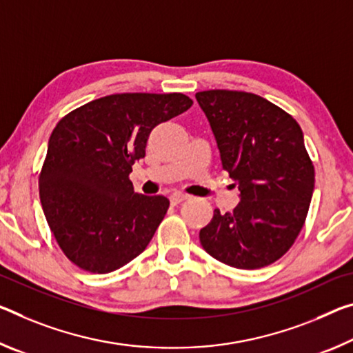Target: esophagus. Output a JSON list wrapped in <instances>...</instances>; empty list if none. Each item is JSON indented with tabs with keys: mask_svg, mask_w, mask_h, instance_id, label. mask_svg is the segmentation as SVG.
<instances>
[{
	"mask_svg": "<svg viewBox=\"0 0 353 353\" xmlns=\"http://www.w3.org/2000/svg\"><path fill=\"white\" fill-rule=\"evenodd\" d=\"M188 198H190L188 194H183V193H172L171 196H170V201H171V204L177 205V204L183 203V201H187Z\"/></svg>",
	"mask_w": 353,
	"mask_h": 353,
	"instance_id": "1",
	"label": "esophagus"
}]
</instances>
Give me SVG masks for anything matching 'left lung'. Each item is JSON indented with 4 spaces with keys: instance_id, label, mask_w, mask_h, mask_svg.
<instances>
[{
    "instance_id": "8db88e82",
    "label": "left lung",
    "mask_w": 353,
    "mask_h": 353,
    "mask_svg": "<svg viewBox=\"0 0 353 353\" xmlns=\"http://www.w3.org/2000/svg\"><path fill=\"white\" fill-rule=\"evenodd\" d=\"M196 100L214 132L223 170L239 187L231 214L214 210L199 231L203 248L223 264L253 270L284 256L305 225L314 166L292 116L267 99L210 89Z\"/></svg>"
}]
</instances>
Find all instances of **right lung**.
<instances>
[{
  "label": "right lung",
  "mask_w": 353,
  "mask_h": 353,
  "mask_svg": "<svg viewBox=\"0 0 353 353\" xmlns=\"http://www.w3.org/2000/svg\"><path fill=\"white\" fill-rule=\"evenodd\" d=\"M192 105L181 92L113 94L56 124L39 194L56 242L77 267L110 273L146 250L170 201L133 192L132 165L146 155L152 128Z\"/></svg>",
  "instance_id": "add662e5"
}]
</instances>
